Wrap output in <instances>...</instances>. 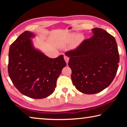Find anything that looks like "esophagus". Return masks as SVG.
<instances>
[{"mask_svg": "<svg viewBox=\"0 0 127 127\" xmlns=\"http://www.w3.org/2000/svg\"><path fill=\"white\" fill-rule=\"evenodd\" d=\"M64 60H65V61L66 62V64H67L68 63V61H69V58L68 56L64 55Z\"/></svg>", "mask_w": 127, "mask_h": 127, "instance_id": "34e87169", "label": "esophagus"}]
</instances>
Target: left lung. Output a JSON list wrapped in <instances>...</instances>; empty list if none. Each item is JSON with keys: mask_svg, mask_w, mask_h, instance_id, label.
Segmentation results:
<instances>
[{"mask_svg": "<svg viewBox=\"0 0 127 127\" xmlns=\"http://www.w3.org/2000/svg\"><path fill=\"white\" fill-rule=\"evenodd\" d=\"M91 37L65 52L76 89L86 94L100 92L109 86L117 74L119 54L115 38L100 28L92 29Z\"/></svg>", "mask_w": 127, "mask_h": 127, "instance_id": "obj_1", "label": "left lung"}]
</instances>
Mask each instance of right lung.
Segmentation results:
<instances>
[{
  "instance_id": "right-lung-1",
  "label": "right lung",
  "mask_w": 127,
  "mask_h": 127,
  "mask_svg": "<svg viewBox=\"0 0 127 127\" xmlns=\"http://www.w3.org/2000/svg\"><path fill=\"white\" fill-rule=\"evenodd\" d=\"M26 31L10 45L8 71L10 79L21 94L33 98H43L54 91L57 78L66 64L64 56L50 58L33 48Z\"/></svg>"
}]
</instances>
